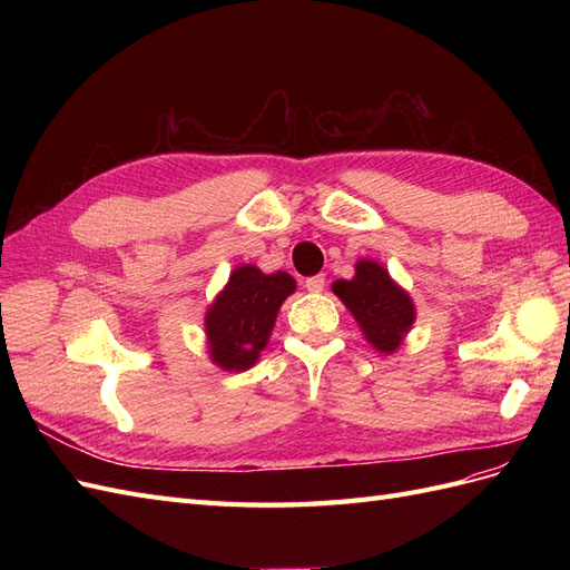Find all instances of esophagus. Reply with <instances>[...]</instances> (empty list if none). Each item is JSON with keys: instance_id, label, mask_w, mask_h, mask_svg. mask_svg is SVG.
Returning <instances> with one entry per match:
<instances>
[{"instance_id": "1", "label": "esophagus", "mask_w": 570, "mask_h": 570, "mask_svg": "<svg viewBox=\"0 0 570 570\" xmlns=\"http://www.w3.org/2000/svg\"><path fill=\"white\" fill-rule=\"evenodd\" d=\"M304 287H306L308 292H323L325 278H323V275H314V278H306V281H304Z\"/></svg>"}]
</instances>
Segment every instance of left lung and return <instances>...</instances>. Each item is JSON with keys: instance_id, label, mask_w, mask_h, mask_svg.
<instances>
[{"instance_id": "8db88e82", "label": "left lung", "mask_w": 570, "mask_h": 570, "mask_svg": "<svg viewBox=\"0 0 570 570\" xmlns=\"http://www.w3.org/2000/svg\"><path fill=\"white\" fill-rule=\"evenodd\" d=\"M333 292L350 308L366 342L381 354L400 350L416 323V304L409 292L373 258H358L352 278L335 281Z\"/></svg>"}]
</instances>
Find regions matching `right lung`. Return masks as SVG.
<instances>
[{
	"label": "right lung",
	"mask_w": 570,
	"mask_h": 570,
	"mask_svg": "<svg viewBox=\"0 0 570 570\" xmlns=\"http://www.w3.org/2000/svg\"><path fill=\"white\" fill-rule=\"evenodd\" d=\"M295 289V278L285 271L264 273L254 264L230 271L204 316L212 364L230 373L249 371L266 350L283 302Z\"/></svg>",
	"instance_id": "right-lung-1"
}]
</instances>
